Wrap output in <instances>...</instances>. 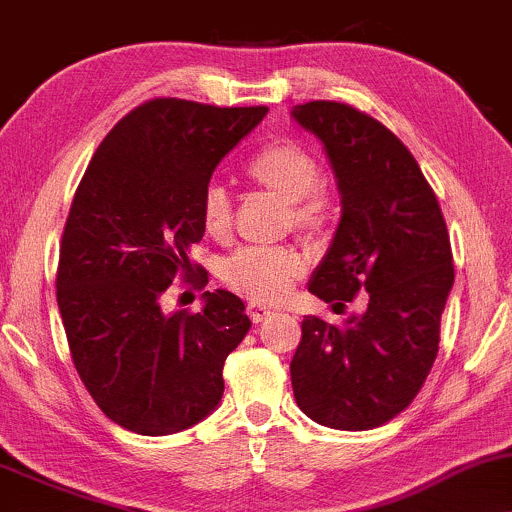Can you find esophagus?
<instances>
[{"label": "esophagus", "mask_w": 512, "mask_h": 512, "mask_svg": "<svg viewBox=\"0 0 512 512\" xmlns=\"http://www.w3.org/2000/svg\"><path fill=\"white\" fill-rule=\"evenodd\" d=\"M248 315H250V319L255 324H262V322H267V319L274 315V310H272V307L262 305V303H250L248 305Z\"/></svg>", "instance_id": "1"}]
</instances>
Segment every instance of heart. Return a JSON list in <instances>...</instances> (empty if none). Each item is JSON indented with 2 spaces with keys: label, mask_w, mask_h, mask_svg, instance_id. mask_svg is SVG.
Here are the masks:
<instances>
[{
  "label": "heart",
  "mask_w": 512,
  "mask_h": 512,
  "mask_svg": "<svg viewBox=\"0 0 512 512\" xmlns=\"http://www.w3.org/2000/svg\"><path fill=\"white\" fill-rule=\"evenodd\" d=\"M319 162L310 150L293 140H281L257 152L248 164V178L264 193L288 205L291 224L303 233H317L331 217L329 195L317 188ZM202 226L209 236H229L233 224V207L229 190L221 183H209L200 200ZM303 274V257L288 248L240 250L226 260L221 276L248 295L255 303H279L291 291L293 281Z\"/></svg>",
  "instance_id": "heart-1"
}]
</instances>
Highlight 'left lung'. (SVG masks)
Here are the masks:
<instances>
[{
	"mask_svg": "<svg viewBox=\"0 0 512 512\" xmlns=\"http://www.w3.org/2000/svg\"><path fill=\"white\" fill-rule=\"evenodd\" d=\"M291 116L324 145L341 193V221L307 288L334 307L367 293L343 326L303 319L293 396L317 424L365 432L408 408L434 365L455 279L451 238L389 128L341 102L295 104Z\"/></svg>",
	"mask_w": 512,
	"mask_h": 512,
	"instance_id": "left-lung-1",
	"label": "left lung"
}]
</instances>
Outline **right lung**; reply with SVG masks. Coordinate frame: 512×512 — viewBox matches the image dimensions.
<instances>
[{
  "instance_id": "right-lung-1",
  "label": "right lung",
  "mask_w": 512,
  "mask_h": 512,
  "mask_svg": "<svg viewBox=\"0 0 512 512\" xmlns=\"http://www.w3.org/2000/svg\"><path fill=\"white\" fill-rule=\"evenodd\" d=\"M267 112L145 102L85 169L61 238L57 303L85 389L128 432H183L221 403L226 357L250 331L245 303L219 288L188 315L164 312L162 295L193 269L214 169Z\"/></svg>"
}]
</instances>
